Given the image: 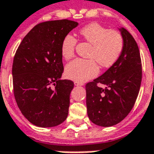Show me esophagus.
I'll use <instances>...</instances> for the list:
<instances>
[{
  "mask_svg": "<svg viewBox=\"0 0 154 154\" xmlns=\"http://www.w3.org/2000/svg\"><path fill=\"white\" fill-rule=\"evenodd\" d=\"M74 85L76 86H81L83 85V84L82 83H80V82H78V81H74Z\"/></svg>",
  "mask_w": 154,
  "mask_h": 154,
  "instance_id": "1",
  "label": "esophagus"
}]
</instances>
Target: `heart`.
I'll use <instances>...</instances> for the list:
<instances>
[{
	"label": "heart",
	"mask_w": 154,
	"mask_h": 154,
	"mask_svg": "<svg viewBox=\"0 0 154 154\" xmlns=\"http://www.w3.org/2000/svg\"><path fill=\"white\" fill-rule=\"evenodd\" d=\"M84 40L92 45L88 54L91 59H75L66 66V77L78 82H85L97 75L100 66L108 68L116 63L122 52L124 40L121 33L116 30H108L97 23H92L82 27L79 32ZM77 38L70 34L65 36L60 51L62 57L69 59L74 55Z\"/></svg>",
	"instance_id": "1"
}]
</instances>
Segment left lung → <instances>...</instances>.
Returning <instances> with one entry per match:
<instances>
[{
	"instance_id": "left-lung-1",
	"label": "left lung",
	"mask_w": 154,
	"mask_h": 154,
	"mask_svg": "<svg viewBox=\"0 0 154 154\" xmlns=\"http://www.w3.org/2000/svg\"><path fill=\"white\" fill-rule=\"evenodd\" d=\"M119 31L124 40L121 56L103 74L85 85L88 118L100 127H112L127 117L135 103L142 82L138 44L125 28Z\"/></svg>"
}]
</instances>
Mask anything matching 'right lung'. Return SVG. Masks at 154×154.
I'll return each instance as SVG.
<instances>
[{
  "instance_id": "add662e5",
  "label": "right lung",
  "mask_w": 154,
  "mask_h": 154,
  "mask_svg": "<svg viewBox=\"0 0 154 154\" xmlns=\"http://www.w3.org/2000/svg\"><path fill=\"white\" fill-rule=\"evenodd\" d=\"M77 25L69 20L38 23L16 50L12 64L14 97L23 116L37 127H55L67 118L74 84L60 79L64 70L60 47Z\"/></svg>"
}]
</instances>
